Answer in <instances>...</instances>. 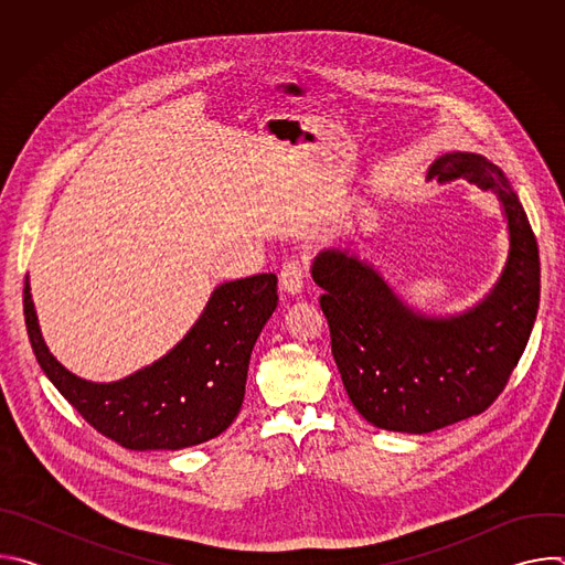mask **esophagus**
Segmentation results:
<instances>
[{
  "label": "esophagus",
  "mask_w": 565,
  "mask_h": 565,
  "mask_svg": "<svg viewBox=\"0 0 565 565\" xmlns=\"http://www.w3.org/2000/svg\"><path fill=\"white\" fill-rule=\"evenodd\" d=\"M303 279H306V266L299 259H290L288 264H284L279 273L281 290H286L288 295H297L303 288Z\"/></svg>",
  "instance_id": "obj_1"
}]
</instances>
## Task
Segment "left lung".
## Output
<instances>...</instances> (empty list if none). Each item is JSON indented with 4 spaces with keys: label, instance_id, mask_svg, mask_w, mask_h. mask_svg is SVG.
Segmentation results:
<instances>
[{
    "label": "left lung",
    "instance_id": "left-lung-1",
    "mask_svg": "<svg viewBox=\"0 0 565 565\" xmlns=\"http://www.w3.org/2000/svg\"><path fill=\"white\" fill-rule=\"evenodd\" d=\"M427 179H467L503 205L508 262L476 306L449 317L418 312L349 250H321L310 268L353 407L373 427L402 434H429L492 405L527 347L541 292L536 238L505 174L478 153L451 151Z\"/></svg>",
    "mask_w": 565,
    "mask_h": 565
}]
</instances>
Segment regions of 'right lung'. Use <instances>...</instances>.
I'll return each instance as SVG.
<instances>
[{
	"instance_id": "right-lung-1",
	"label": "right lung",
	"mask_w": 565,
	"mask_h": 565,
	"mask_svg": "<svg viewBox=\"0 0 565 565\" xmlns=\"http://www.w3.org/2000/svg\"><path fill=\"white\" fill-rule=\"evenodd\" d=\"M277 301L273 273L225 281L168 355L125 380L98 384L73 375L51 355L29 277L24 284L26 331L42 371L94 429L134 451L185 449L232 425L246 395L255 342Z\"/></svg>"
}]
</instances>
